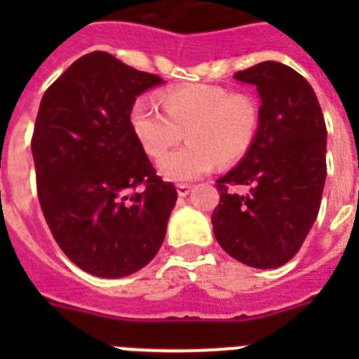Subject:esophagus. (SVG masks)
I'll list each match as a JSON object with an SVG mask.
<instances>
[{
	"label": "esophagus",
	"mask_w": 359,
	"mask_h": 359,
	"mask_svg": "<svg viewBox=\"0 0 359 359\" xmlns=\"http://www.w3.org/2000/svg\"><path fill=\"white\" fill-rule=\"evenodd\" d=\"M189 192H190V185H185V183H180V185H177V196H180V198L189 196Z\"/></svg>",
	"instance_id": "34e87169"
}]
</instances>
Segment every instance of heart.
Listing matches in <instances>:
<instances>
[{
  "instance_id": "obj_1",
  "label": "heart",
  "mask_w": 359,
  "mask_h": 359,
  "mask_svg": "<svg viewBox=\"0 0 359 359\" xmlns=\"http://www.w3.org/2000/svg\"><path fill=\"white\" fill-rule=\"evenodd\" d=\"M163 113L149 98H136L129 123L149 158L160 160L180 140L189 144L160 163L169 182H192L214 169L243 160L261 131V106L246 91L217 84H182L158 95Z\"/></svg>"
}]
</instances>
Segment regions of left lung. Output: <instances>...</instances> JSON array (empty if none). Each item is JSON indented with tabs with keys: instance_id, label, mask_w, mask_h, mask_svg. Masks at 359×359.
Instances as JSON below:
<instances>
[{
	"instance_id": "obj_1",
	"label": "left lung",
	"mask_w": 359,
	"mask_h": 359,
	"mask_svg": "<svg viewBox=\"0 0 359 359\" xmlns=\"http://www.w3.org/2000/svg\"><path fill=\"white\" fill-rule=\"evenodd\" d=\"M233 77L255 84L261 131L237 167L217 180L214 236L230 257L252 268L291 261L315 223L327 176V129L309 82L282 62L266 61ZM246 184L241 196L231 186Z\"/></svg>"
}]
</instances>
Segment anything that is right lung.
I'll use <instances>...</instances> for the list:
<instances>
[{
  "mask_svg": "<svg viewBox=\"0 0 359 359\" xmlns=\"http://www.w3.org/2000/svg\"><path fill=\"white\" fill-rule=\"evenodd\" d=\"M152 73L106 52L82 55L50 86L32 136L37 198L53 239L91 275H131L154 259L176 205L129 123Z\"/></svg>",
  "mask_w": 359,
  "mask_h": 359,
  "instance_id": "obj_1",
  "label": "right lung"
}]
</instances>
